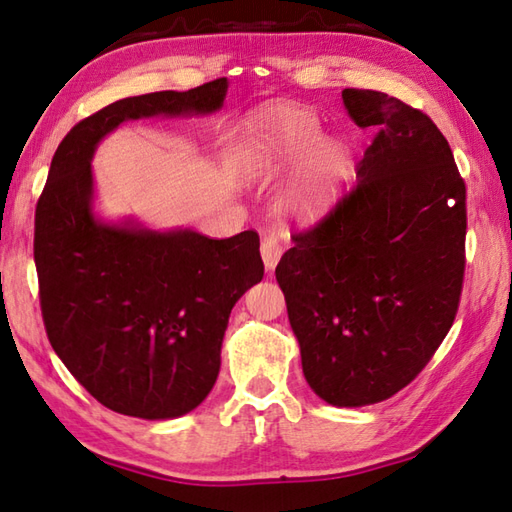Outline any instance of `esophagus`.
Returning a JSON list of instances; mask_svg holds the SVG:
<instances>
[{"instance_id":"34e87169","label":"esophagus","mask_w":512,"mask_h":512,"mask_svg":"<svg viewBox=\"0 0 512 512\" xmlns=\"http://www.w3.org/2000/svg\"><path fill=\"white\" fill-rule=\"evenodd\" d=\"M262 259H264V266L268 268V270H273L277 264H279V259H281V255H284V244L279 242V237L277 235H266L264 239H262Z\"/></svg>"}]
</instances>
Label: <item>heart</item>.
<instances>
[{
  "instance_id": "heart-1",
  "label": "heart",
  "mask_w": 512,
  "mask_h": 512,
  "mask_svg": "<svg viewBox=\"0 0 512 512\" xmlns=\"http://www.w3.org/2000/svg\"><path fill=\"white\" fill-rule=\"evenodd\" d=\"M321 123L310 110L270 105L250 116L235 167L246 180H273L306 153L299 176L281 191L279 213L312 222L328 209L352 169L350 151L339 140H319Z\"/></svg>"
}]
</instances>
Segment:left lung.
Returning <instances> with one entry per match:
<instances>
[{
	"instance_id": "1",
	"label": "left lung",
	"mask_w": 512,
	"mask_h": 512,
	"mask_svg": "<svg viewBox=\"0 0 512 512\" xmlns=\"http://www.w3.org/2000/svg\"><path fill=\"white\" fill-rule=\"evenodd\" d=\"M376 136L356 184L277 264L303 376L334 407L398 394L436 354L464 281L466 184L431 118L394 96L343 90Z\"/></svg>"
}]
</instances>
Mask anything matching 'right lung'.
<instances>
[{"label": "right lung", "instance_id": "obj_1", "mask_svg": "<svg viewBox=\"0 0 512 512\" xmlns=\"http://www.w3.org/2000/svg\"><path fill=\"white\" fill-rule=\"evenodd\" d=\"M226 79L129 96L76 123L54 151L35 211L39 301L52 350L125 416L178 418L209 396L237 299L264 277L259 235L211 239L103 224L92 213L96 145L143 116L211 114Z\"/></svg>", "mask_w": 512, "mask_h": 512}]
</instances>
